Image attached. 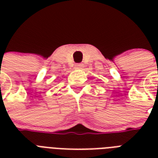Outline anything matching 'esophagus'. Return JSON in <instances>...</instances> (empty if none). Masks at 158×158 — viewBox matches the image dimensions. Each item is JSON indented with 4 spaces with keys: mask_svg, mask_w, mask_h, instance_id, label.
<instances>
[{
    "mask_svg": "<svg viewBox=\"0 0 158 158\" xmlns=\"http://www.w3.org/2000/svg\"><path fill=\"white\" fill-rule=\"evenodd\" d=\"M75 67H76L77 69H81L82 67H83V64H75Z\"/></svg>",
    "mask_w": 158,
    "mask_h": 158,
    "instance_id": "1",
    "label": "esophagus"
}]
</instances>
